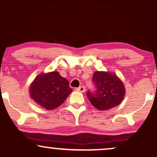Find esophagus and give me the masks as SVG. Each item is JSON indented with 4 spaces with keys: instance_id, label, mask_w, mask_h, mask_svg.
Wrapping results in <instances>:
<instances>
[{
    "instance_id": "34e87169",
    "label": "esophagus",
    "mask_w": 157,
    "mask_h": 157,
    "mask_svg": "<svg viewBox=\"0 0 157 157\" xmlns=\"http://www.w3.org/2000/svg\"><path fill=\"white\" fill-rule=\"evenodd\" d=\"M77 91H80V92H81V93H84V91H85V87L84 86H80V87L79 88H77L76 89Z\"/></svg>"
}]
</instances>
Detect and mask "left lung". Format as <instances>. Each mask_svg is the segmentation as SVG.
Wrapping results in <instances>:
<instances>
[{
    "instance_id": "8db88e82",
    "label": "left lung",
    "mask_w": 157,
    "mask_h": 157,
    "mask_svg": "<svg viewBox=\"0 0 157 157\" xmlns=\"http://www.w3.org/2000/svg\"><path fill=\"white\" fill-rule=\"evenodd\" d=\"M92 81L95 89L89 90L87 96L94 107L100 111H105L121 103L125 96L123 83L116 75L105 71H95Z\"/></svg>"
}]
</instances>
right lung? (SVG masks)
<instances>
[{
    "label": "right lung",
    "instance_id": "add662e5",
    "mask_svg": "<svg viewBox=\"0 0 157 157\" xmlns=\"http://www.w3.org/2000/svg\"><path fill=\"white\" fill-rule=\"evenodd\" d=\"M71 91L68 81L57 71L39 75L29 89L33 100L47 110L59 107Z\"/></svg>",
    "mask_w": 157,
    "mask_h": 157
}]
</instances>
